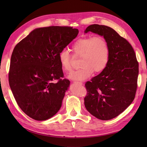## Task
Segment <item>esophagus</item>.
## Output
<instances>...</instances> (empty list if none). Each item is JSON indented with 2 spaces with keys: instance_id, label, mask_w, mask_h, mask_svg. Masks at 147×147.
<instances>
[{
  "instance_id": "1",
  "label": "esophagus",
  "mask_w": 147,
  "mask_h": 147,
  "mask_svg": "<svg viewBox=\"0 0 147 147\" xmlns=\"http://www.w3.org/2000/svg\"><path fill=\"white\" fill-rule=\"evenodd\" d=\"M74 83L77 84V85H82L83 83L82 82H74Z\"/></svg>"
}]
</instances>
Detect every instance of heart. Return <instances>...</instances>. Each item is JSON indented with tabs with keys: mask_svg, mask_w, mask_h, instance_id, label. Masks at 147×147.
Listing matches in <instances>:
<instances>
[{
	"mask_svg": "<svg viewBox=\"0 0 147 147\" xmlns=\"http://www.w3.org/2000/svg\"><path fill=\"white\" fill-rule=\"evenodd\" d=\"M74 57H80L78 70L72 72L69 78L82 81L87 79L92 74H99L107 67L109 61L110 49L104 37H87L77 40L71 46ZM59 63L62 70H72L71 56L67 50H62L59 54Z\"/></svg>",
	"mask_w": 147,
	"mask_h": 147,
	"instance_id": "1",
	"label": "heart"
}]
</instances>
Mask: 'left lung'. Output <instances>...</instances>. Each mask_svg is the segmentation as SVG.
<instances>
[{
    "instance_id": "1",
    "label": "left lung",
    "mask_w": 147,
    "mask_h": 147,
    "mask_svg": "<svg viewBox=\"0 0 147 147\" xmlns=\"http://www.w3.org/2000/svg\"><path fill=\"white\" fill-rule=\"evenodd\" d=\"M103 36L110 49L107 67L85 83V106L101 120H109L121 114L135 99L139 73L135 52L127 40L104 25L92 24L85 32Z\"/></svg>"
}]
</instances>
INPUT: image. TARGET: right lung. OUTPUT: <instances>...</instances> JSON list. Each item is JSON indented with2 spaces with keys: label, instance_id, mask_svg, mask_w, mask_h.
<instances>
[{
  "label": "right lung",
  "instance_id": "right-lung-1",
  "mask_svg": "<svg viewBox=\"0 0 147 147\" xmlns=\"http://www.w3.org/2000/svg\"><path fill=\"white\" fill-rule=\"evenodd\" d=\"M78 33L71 26L40 28L15 46L9 72V86L19 107L33 119H48L61 107L70 82L62 79L59 54Z\"/></svg>",
  "mask_w": 147,
  "mask_h": 147
}]
</instances>
